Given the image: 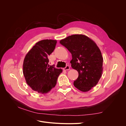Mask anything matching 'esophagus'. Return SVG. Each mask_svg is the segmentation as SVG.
<instances>
[{"instance_id": "1", "label": "esophagus", "mask_w": 126, "mask_h": 126, "mask_svg": "<svg viewBox=\"0 0 126 126\" xmlns=\"http://www.w3.org/2000/svg\"><path fill=\"white\" fill-rule=\"evenodd\" d=\"M63 69L64 70H68L70 69V67H69V66L67 65V66H66V67L65 68H63Z\"/></svg>"}]
</instances>
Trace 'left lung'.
<instances>
[{
	"label": "left lung",
	"instance_id": "1",
	"mask_svg": "<svg viewBox=\"0 0 126 126\" xmlns=\"http://www.w3.org/2000/svg\"><path fill=\"white\" fill-rule=\"evenodd\" d=\"M60 43L70 52L71 67L78 72L75 87L82 92L89 91L102 74L103 58L99 48L92 39L81 34L68 36Z\"/></svg>",
	"mask_w": 126,
	"mask_h": 126
}]
</instances>
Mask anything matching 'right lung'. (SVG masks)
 <instances>
[{"instance_id": "1", "label": "right lung", "mask_w": 126, "mask_h": 126, "mask_svg": "<svg viewBox=\"0 0 126 126\" xmlns=\"http://www.w3.org/2000/svg\"><path fill=\"white\" fill-rule=\"evenodd\" d=\"M56 40L39 41L26 54L23 63V74L27 83L40 94L49 93L56 85L62 69L49 66L48 57L54 50Z\"/></svg>"}]
</instances>
